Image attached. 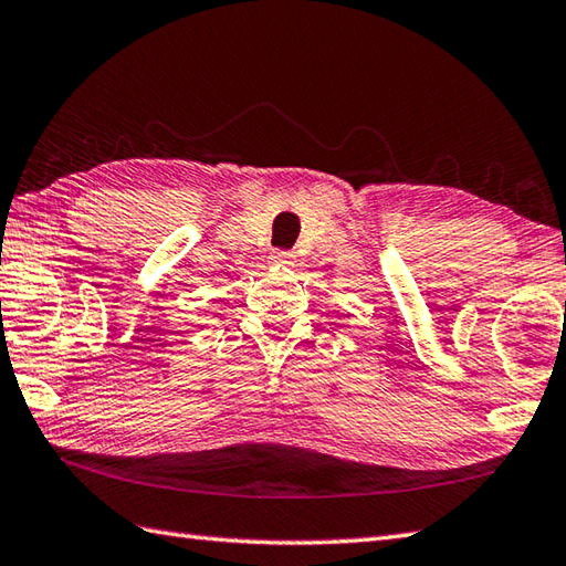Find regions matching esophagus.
<instances>
[{
    "instance_id": "esophagus-1",
    "label": "esophagus",
    "mask_w": 566,
    "mask_h": 566,
    "mask_svg": "<svg viewBox=\"0 0 566 566\" xmlns=\"http://www.w3.org/2000/svg\"><path fill=\"white\" fill-rule=\"evenodd\" d=\"M270 262L280 264V268H286V264H294V254L290 250H276V252H272Z\"/></svg>"
}]
</instances>
